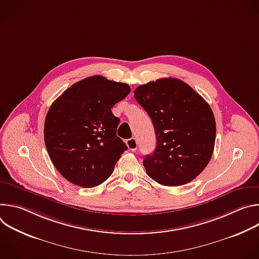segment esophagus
Segmentation results:
<instances>
[{
	"label": "esophagus",
	"mask_w": 259,
	"mask_h": 259,
	"mask_svg": "<svg viewBox=\"0 0 259 259\" xmlns=\"http://www.w3.org/2000/svg\"><path fill=\"white\" fill-rule=\"evenodd\" d=\"M128 149L130 151H136L137 150V140L135 138H130L126 141Z\"/></svg>",
	"instance_id": "34e87169"
}]
</instances>
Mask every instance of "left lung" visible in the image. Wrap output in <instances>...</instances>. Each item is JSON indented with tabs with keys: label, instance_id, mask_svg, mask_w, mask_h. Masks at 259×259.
<instances>
[{
	"label": "left lung",
	"instance_id": "left-lung-1",
	"mask_svg": "<svg viewBox=\"0 0 259 259\" xmlns=\"http://www.w3.org/2000/svg\"><path fill=\"white\" fill-rule=\"evenodd\" d=\"M134 97L151 117L157 135L155 152L143 161L146 174L168 187L194 180L214 150L216 123L210 105L175 78L140 85Z\"/></svg>",
	"mask_w": 259,
	"mask_h": 259
}]
</instances>
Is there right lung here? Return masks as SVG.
<instances>
[{"label":"right lung","instance_id":"1","mask_svg":"<svg viewBox=\"0 0 259 259\" xmlns=\"http://www.w3.org/2000/svg\"><path fill=\"white\" fill-rule=\"evenodd\" d=\"M130 91L128 84L93 76L71 85L51 104L44 125L45 145L66 180L94 188L112 175L128 149L117 136L120 119L112 107Z\"/></svg>","mask_w":259,"mask_h":259}]
</instances>
